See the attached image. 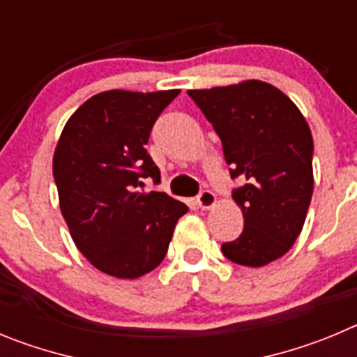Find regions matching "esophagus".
<instances>
[{"mask_svg":"<svg viewBox=\"0 0 357 357\" xmlns=\"http://www.w3.org/2000/svg\"><path fill=\"white\" fill-rule=\"evenodd\" d=\"M215 201H217V197H215V194L211 190H202L201 194L197 195V204L202 210H210L215 204Z\"/></svg>","mask_w":357,"mask_h":357,"instance_id":"1","label":"esophagus"}]
</instances>
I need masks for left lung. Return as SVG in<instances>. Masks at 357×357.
I'll return each instance as SVG.
<instances>
[{
	"label": "left lung",
	"mask_w": 357,
	"mask_h": 357,
	"mask_svg": "<svg viewBox=\"0 0 357 357\" xmlns=\"http://www.w3.org/2000/svg\"><path fill=\"white\" fill-rule=\"evenodd\" d=\"M222 142L243 231L222 243L229 261L263 266L288 252L313 194V137L288 96L258 79L188 91Z\"/></svg>",
	"instance_id": "left-lung-1"
}]
</instances>
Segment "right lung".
I'll return each mask as SVG.
<instances>
[{
	"label": "right lung",
	"mask_w": 357,
	"mask_h": 357,
	"mask_svg": "<svg viewBox=\"0 0 357 357\" xmlns=\"http://www.w3.org/2000/svg\"><path fill=\"white\" fill-rule=\"evenodd\" d=\"M181 91H108L67 121L54 151L53 178L70 236L96 268L137 279L163 261L178 218L188 211L160 185L146 149L156 119Z\"/></svg>",
	"instance_id": "add662e5"
}]
</instances>
